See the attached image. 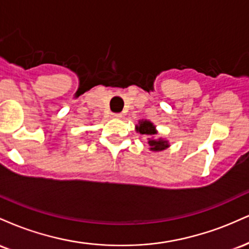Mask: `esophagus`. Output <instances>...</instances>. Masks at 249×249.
I'll return each instance as SVG.
<instances>
[{"instance_id": "obj_1", "label": "esophagus", "mask_w": 249, "mask_h": 249, "mask_svg": "<svg viewBox=\"0 0 249 249\" xmlns=\"http://www.w3.org/2000/svg\"><path fill=\"white\" fill-rule=\"evenodd\" d=\"M113 117V118H121L122 117V113H112V115H111Z\"/></svg>"}]
</instances>
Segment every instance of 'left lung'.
Instances as JSON below:
<instances>
[{
    "label": "left lung",
    "instance_id": "obj_1",
    "mask_svg": "<svg viewBox=\"0 0 249 249\" xmlns=\"http://www.w3.org/2000/svg\"><path fill=\"white\" fill-rule=\"evenodd\" d=\"M137 131H139L142 134H147V136H153V134L157 133L152 123L147 121H142L139 123V125L137 126ZM148 145H150L152 151H162L168 147L167 142L162 141V139H148Z\"/></svg>",
    "mask_w": 249,
    "mask_h": 249
}]
</instances>
